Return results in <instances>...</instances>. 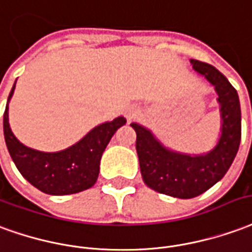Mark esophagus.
<instances>
[{
	"label": "esophagus",
	"mask_w": 252,
	"mask_h": 252,
	"mask_svg": "<svg viewBox=\"0 0 252 252\" xmlns=\"http://www.w3.org/2000/svg\"><path fill=\"white\" fill-rule=\"evenodd\" d=\"M137 114H138V110L134 108V107H127V108H126V111H125V115H126V118H127L129 121L137 117Z\"/></svg>",
	"instance_id": "1"
}]
</instances>
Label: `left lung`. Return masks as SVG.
<instances>
[{
    "mask_svg": "<svg viewBox=\"0 0 252 252\" xmlns=\"http://www.w3.org/2000/svg\"><path fill=\"white\" fill-rule=\"evenodd\" d=\"M192 67L213 84L221 104L222 131L213 151L202 156H187L165 149L149 130L137 123L135 149L146 186L175 198H194L216 185L231 167L242 137V115L236 89L215 66L191 60Z\"/></svg>",
    "mask_w": 252,
    "mask_h": 252,
    "instance_id": "left-lung-1",
    "label": "left lung"
}]
</instances>
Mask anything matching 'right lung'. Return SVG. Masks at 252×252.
Wrapping results in <instances>:
<instances>
[{"label": "right lung", "instance_id": "add662e5", "mask_svg": "<svg viewBox=\"0 0 252 252\" xmlns=\"http://www.w3.org/2000/svg\"><path fill=\"white\" fill-rule=\"evenodd\" d=\"M15 85L9 94L8 101L13 94ZM125 123L126 119L119 117L91 130L83 140L65 151L44 153L27 148L13 135L9 126L6 104L3 112V135L10 158L32 186L46 194L66 195L84 191L96 183L101 155L114 133Z\"/></svg>", "mask_w": 252, "mask_h": 252}]
</instances>
